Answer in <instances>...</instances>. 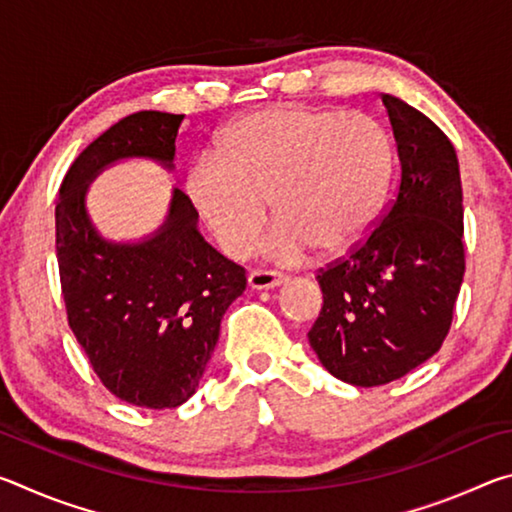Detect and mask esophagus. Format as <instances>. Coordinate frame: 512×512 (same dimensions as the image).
I'll return each instance as SVG.
<instances>
[{
    "mask_svg": "<svg viewBox=\"0 0 512 512\" xmlns=\"http://www.w3.org/2000/svg\"><path fill=\"white\" fill-rule=\"evenodd\" d=\"M284 284V277L275 271H253L248 275V287L255 291H264V289H275Z\"/></svg>",
    "mask_w": 512,
    "mask_h": 512,
    "instance_id": "esophagus-1",
    "label": "esophagus"
}]
</instances>
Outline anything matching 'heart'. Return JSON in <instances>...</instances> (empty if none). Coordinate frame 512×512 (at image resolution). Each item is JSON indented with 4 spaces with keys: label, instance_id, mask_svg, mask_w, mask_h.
Segmentation results:
<instances>
[{
    "label": "heart",
    "instance_id": "1",
    "mask_svg": "<svg viewBox=\"0 0 512 512\" xmlns=\"http://www.w3.org/2000/svg\"><path fill=\"white\" fill-rule=\"evenodd\" d=\"M393 171L391 135L361 110L275 106L237 119L219 155H201L187 189L214 239L241 257L257 244L268 201L280 225L266 239L273 259L314 246L339 255L372 228Z\"/></svg>",
    "mask_w": 512,
    "mask_h": 512
}]
</instances>
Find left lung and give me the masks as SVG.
I'll return each mask as SVG.
<instances>
[{
    "label": "left lung",
    "instance_id": "left-lung-1",
    "mask_svg": "<svg viewBox=\"0 0 512 512\" xmlns=\"http://www.w3.org/2000/svg\"><path fill=\"white\" fill-rule=\"evenodd\" d=\"M402 164L391 210L343 262L316 275L323 309L309 345L336 379L381 386L433 357L465 273L463 187L447 135L384 94Z\"/></svg>",
    "mask_w": 512,
    "mask_h": 512
}]
</instances>
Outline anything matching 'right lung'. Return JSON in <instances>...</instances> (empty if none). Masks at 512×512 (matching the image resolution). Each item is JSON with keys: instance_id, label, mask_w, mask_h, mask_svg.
I'll return each instance as SVG.
<instances>
[{"instance_id": "right-lung-1", "label": "right lung", "mask_w": 512, "mask_h": 512, "mask_svg": "<svg viewBox=\"0 0 512 512\" xmlns=\"http://www.w3.org/2000/svg\"><path fill=\"white\" fill-rule=\"evenodd\" d=\"M185 115L142 110L97 137L69 167L56 203V253L69 327L103 386L128 404L176 409L196 393L221 318L246 291V273L207 244L183 189H171L158 230L106 239L88 212V187L124 160L176 169Z\"/></svg>"}]
</instances>
